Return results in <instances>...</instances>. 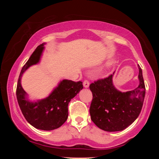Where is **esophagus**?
<instances>
[{"instance_id":"esophagus-1","label":"esophagus","mask_w":159,"mask_h":159,"mask_svg":"<svg viewBox=\"0 0 159 159\" xmlns=\"http://www.w3.org/2000/svg\"><path fill=\"white\" fill-rule=\"evenodd\" d=\"M89 85H90L89 81H88V80H84V82H83V86H84L85 88H88V87H89Z\"/></svg>"}]
</instances>
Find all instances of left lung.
Returning a JSON list of instances; mask_svg holds the SVG:
<instances>
[{"label": "left lung", "mask_w": 159, "mask_h": 159, "mask_svg": "<svg viewBox=\"0 0 159 159\" xmlns=\"http://www.w3.org/2000/svg\"><path fill=\"white\" fill-rule=\"evenodd\" d=\"M139 85L135 89L121 92L113 83L115 72L104 79L91 83L93 100L90 114L99 128L107 132L120 131L131 125L140 114L145 96L142 71L138 64Z\"/></svg>", "instance_id": "obj_1"}]
</instances>
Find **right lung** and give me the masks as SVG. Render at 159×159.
Listing matches in <instances>:
<instances>
[{
  "mask_svg": "<svg viewBox=\"0 0 159 159\" xmlns=\"http://www.w3.org/2000/svg\"><path fill=\"white\" fill-rule=\"evenodd\" d=\"M45 43L36 48L22 67L17 86V99L24 116L34 128L43 130H52L62 125L68 118V104L72 98L83 88L81 81L64 79L58 83L49 95L44 99L31 101L23 89L21 79L29 67L40 62Z\"/></svg>",
  "mask_w": 159,
  "mask_h": 159,
  "instance_id": "right-lung-1",
  "label": "right lung"
}]
</instances>
